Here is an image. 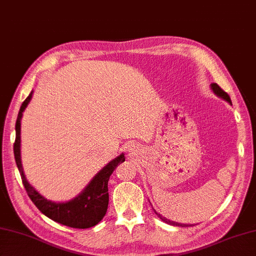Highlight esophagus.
I'll use <instances>...</instances> for the list:
<instances>
[{
    "label": "esophagus",
    "instance_id": "1",
    "mask_svg": "<svg viewBox=\"0 0 256 256\" xmlns=\"http://www.w3.org/2000/svg\"><path fill=\"white\" fill-rule=\"evenodd\" d=\"M133 148H134V146H133ZM128 152H133V148H130V150H128Z\"/></svg>",
    "mask_w": 256,
    "mask_h": 256
}]
</instances>
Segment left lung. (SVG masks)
Instances as JSON below:
<instances>
[{
	"instance_id": "8db88e82",
	"label": "left lung",
	"mask_w": 256,
	"mask_h": 256,
	"mask_svg": "<svg viewBox=\"0 0 256 256\" xmlns=\"http://www.w3.org/2000/svg\"><path fill=\"white\" fill-rule=\"evenodd\" d=\"M211 90L214 91V94H216V96H218L219 98H221V99H224V100H226V102H229L230 104H232V102H231V99H230V96H229V94H226V91H224L222 90L220 86L216 84H211ZM155 214L158 216V218L160 219H162V221L165 222V224H170V226H182V228H184V226H194V224H178V222H175V221H170V220H168V219H166L165 216H160V214H157V212L155 211Z\"/></svg>"
}]
</instances>
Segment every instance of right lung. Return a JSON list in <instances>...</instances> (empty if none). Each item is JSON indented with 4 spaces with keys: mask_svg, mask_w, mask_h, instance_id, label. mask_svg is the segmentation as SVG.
I'll return each instance as SVG.
<instances>
[{
    "mask_svg": "<svg viewBox=\"0 0 256 256\" xmlns=\"http://www.w3.org/2000/svg\"><path fill=\"white\" fill-rule=\"evenodd\" d=\"M32 92L34 91H32L25 101L22 103L15 124L16 138L14 143V156L27 194L42 214L58 224L76 228V229H88V228L94 226L106 214L108 204V178L116 166L125 160V156L122 153L106 164L91 179V182L86 184L82 192L72 200L66 201V202H55V201L42 197L27 182L20 160V120L24 110L32 99Z\"/></svg>",
    "mask_w": 256,
    "mask_h": 256,
    "instance_id": "right-lung-1",
    "label": "right lung"
}]
</instances>
